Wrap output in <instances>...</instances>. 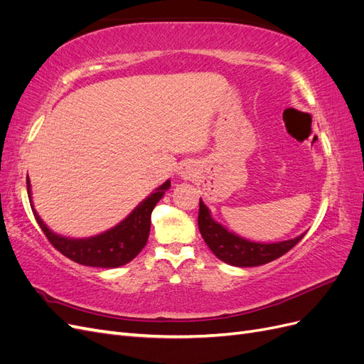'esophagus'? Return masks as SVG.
I'll return each mask as SVG.
<instances>
[{
    "instance_id": "34e87169",
    "label": "esophagus",
    "mask_w": 364,
    "mask_h": 364,
    "mask_svg": "<svg viewBox=\"0 0 364 364\" xmlns=\"http://www.w3.org/2000/svg\"><path fill=\"white\" fill-rule=\"evenodd\" d=\"M194 174H196V170H194V165H193L191 162H183V164L181 165L179 176H181L182 179L190 181V179L194 178Z\"/></svg>"
}]
</instances>
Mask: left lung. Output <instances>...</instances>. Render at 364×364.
<instances>
[{"label":"left lung","instance_id":"8db88e82","mask_svg":"<svg viewBox=\"0 0 364 364\" xmlns=\"http://www.w3.org/2000/svg\"><path fill=\"white\" fill-rule=\"evenodd\" d=\"M199 230L205 243L218 259L237 267H255L277 259L293 249L305 235L302 234L293 240L281 241V243H252L214 222L202 199L199 202Z\"/></svg>","mask_w":364,"mask_h":364}]
</instances>
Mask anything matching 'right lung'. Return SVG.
Returning a JSON list of instances; mask_svg holds the SVG:
<instances>
[{"instance_id":"right-lung-1","label":"right lung","mask_w":364,"mask_h":364,"mask_svg":"<svg viewBox=\"0 0 364 364\" xmlns=\"http://www.w3.org/2000/svg\"><path fill=\"white\" fill-rule=\"evenodd\" d=\"M170 188V181L162 183L156 191L150 194L146 200H142L126 220H123L114 229L107 232L86 240H73L53 234L51 230L43 225L35 208L33 214L42 232L46 234L54 249L59 250L62 255L70 258L82 266L112 269L124 266L134 259L138 253L146 246L150 232L151 211L161 200L164 193ZM27 191L30 194V182L27 176ZM31 200V197H30ZM33 206V205H31Z\"/></svg>"}]
</instances>
